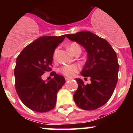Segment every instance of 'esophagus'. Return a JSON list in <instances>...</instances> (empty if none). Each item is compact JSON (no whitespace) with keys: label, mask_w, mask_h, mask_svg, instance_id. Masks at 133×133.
<instances>
[{"label":"esophagus","mask_w":133,"mask_h":133,"mask_svg":"<svg viewBox=\"0 0 133 133\" xmlns=\"http://www.w3.org/2000/svg\"><path fill=\"white\" fill-rule=\"evenodd\" d=\"M70 79V78H69V77H65V80L66 81H69V80Z\"/></svg>","instance_id":"1"}]
</instances>
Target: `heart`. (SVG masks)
Instances as JSON below:
<instances>
[{"label": "heart", "instance_id": "b5f03b06", "mask_svg": "<svg viewBox=\"0 0 133 133\" xmlns=\"http://www.w3.org/2000/svg\"><path fill=\"white\" fill-rule=\"evenodd\" d=\"M79 46L77 44V43H71L70 44H69V46H68V49L70 50L71 53H73L74 50L77 47H78ZM58 49H56L53 52V59L55 60L56 58V56H57V53H58ZM79 69L78 66L77 64H71V65H64L63 66V67L61 68V71L63 74H64V75H66L68 77H72L73 76L74 74L76 72H77Z\"/></svg>", "mask_w": 133, "mask_h": 133}]
</instances>
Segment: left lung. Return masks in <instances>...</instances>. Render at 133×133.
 <instances>
[{
  "instance_id": "left-lung-1",
  "label": "left lung",
  "mask_w": 133,
  "mask_h": 133,
  "mask_svg": "<svg viewBox=\"0 0 133 133\" xmlns=\"http://www.w3.org/2000/svg\"><path fill=\"white\" fill-rule=\"evenodd\" d=\"M66 37L78 43L87 52V61L81 75L90 77L91 81L84 84L83 80L76 78L78 89L73 95L74 101L84 110L98 109L107 103L117 85L119 68L117 54L107 41L90 32L68 34Z\"/></svg>"
}]
</instances>
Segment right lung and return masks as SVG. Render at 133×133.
<instances>
[{
  "label": "right lung",
  "mask_w": 133,
  "mask_h": 133,
  "mask_svg": "<svg viewBox=\"0 0 133 133\" xmlns=\"http://www.w3.org/2000/svg\"><path fill=\"white\" fill-rule=\"evenodd\" d=\"M65 36H41L27 45L16 58L14 70L16 92L32 110L48 112L56 105V95L65 78L55 72L50 73L54 77L49 81L41 77L51 70L54 51Z\"/></svg>",
  "instance_id": "right-lung-1"
}]
</instances>
